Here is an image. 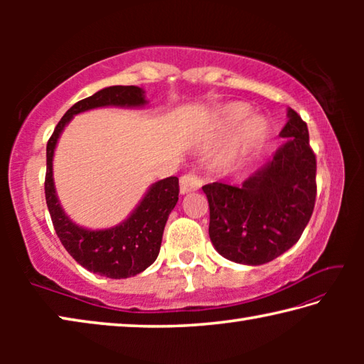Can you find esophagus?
Instances as JSON below:
<instances>
[{
	"mask_svg": "<svg viewBox=\"0 0 364 364\" xmlns=\"http://www.w3.org/2000/svg\"><path fill=\"white\" fill-rule=\"evenodd\" d=\"M200 186H202V180H200V178H197L196 175L188 173V175L181 176V180H180V191H181V194L193 193V191L200 189Z\"/></svg>",
	"mask_w": 364,
	"mask_h": 364,
	"instance_id": "esophagus-1",
	"label": "esophagus"
}]
</instances>
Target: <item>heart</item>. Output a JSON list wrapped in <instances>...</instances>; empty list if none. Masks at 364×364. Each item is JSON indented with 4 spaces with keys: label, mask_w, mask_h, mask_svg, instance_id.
<instances>
[{
    "label": "heart",
    "mask_w": 364,
    "mask_h": 364,
    "mask_svg": "<svg viewBox=\"0 0 364 364\" xmlns=\"http://www.w3.org/2000/svg\"><path fill=\"white\" fill-rule=\"evenodd\" d=\"M269 133V123L264 117L252 115L247 102L232 101L213 112L207 143L210 146L226 143L215 157V164L223 170H231L260 149Z\"/></svg>",
    "instance_id": "obj_1"
}]
</instances>
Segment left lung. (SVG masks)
<instances>
[{
  "label": "left lung",
  "instance_id": "1",
  "mask_svg": "<svg viewBox=\"0 0 364 364\" xmlns=\"http://www.w3.org/2000/svg\"><path fill=\"white\" fill-rule=\"evenodd\" d=\"M286 139L273 159L241 186H202L210 207L208 236L220 255L236 263H268L299 241L316 199V157L306 123L287 109Z\"/></svg>",
  "mask_w": 364,
  "mask_h": 364
}]
</instances>
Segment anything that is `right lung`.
<instances>
[{"label":"right lung","mask_w":364,"mask_h":364,"mask_svg":"<svg viewBox=\"0 0 364 364\" xmlns=\"http://www.w3.org/2000/svg\"><path fill=\"white\" fill-rule=\"evenodd\" d=\"M146 104L143 88L109 86L73 104L59 120L46 146L45 194L59 241L83 268L112 279L136 276L156 262L165 223L178 202V178L170 176L151 184L130 217L120 225L107 230H88L73 223L60 207L53 178L54 149L73 115L97 107H143Z\"/></svg>","instance_id":"right-lung-1"}]
</instances>
